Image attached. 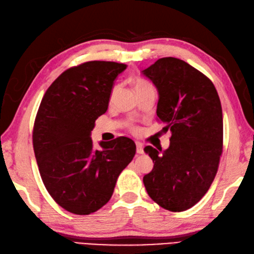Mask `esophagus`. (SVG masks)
<instances>
[{
	"mask_svg": "<svg viewBox=\"0 0 254 254\" xmlns=\"http://www.w3.org/2000/svg\"><path fill=\"white\" fill-rule=\"evenodd\" d=\"M136 147H137V154H142L143 152V146L142 143L139 141H136Z\"/></svg>",
	"mask_w": 254,
	"mask_h": 254,
	"instance_id": "esophagus-1",
	"label": "esophagus"
}]
</instances>
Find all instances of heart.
Returning <instances> with one entry per match:
<instances>
[{
    "mask_svg": "<svg viewBox=\"0 0 254 254\" xmlns=\"http://www.w3.org/2000/svg\"><path fill=\"white\" fill-rule=\"evenodd\" d=\"M149 85L150 84L148 83V82H146V80H142V79H136L135 80V89L136 90H139V89L146 87V86H149ZM117 89H118V87H114L113 88L112 93H111V100L114 98L115 95H116ZM130 131L133 132V133H137L138 131H139V129H138L137 127H130Z\"/></svg>",
    "mask_w": 254,
    "mask_h": 254,
    "instance_id": "heart-1",
    "label": "heart"
}]
</instances>
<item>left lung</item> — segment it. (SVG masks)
Masks as SVG:
<instances>
[{
    "instance_id": "1",
    "label": "left lung",
    "mask_w": 254,
    "mask_h": 254,
    "mask_svg": "<svg viewBox=\"0 0 254 254\" xmlns=\"http://www.w3.org/2000/svg\"><path fill=\"white\" fill-rule=\"evenodd\" d=\"M142 73L159 93L157 121L171 131L170 146L145 152L154 168L143 177L149 197L172 212L200 201L217 175L223 148V119L213 83L201 71L175 57L159 59Z\"/></svg>"
}]
</instances>
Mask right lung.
<instances>
[{
    "mask_svg": "<svg viewBox=\"0 0 254 254\" xmlns=\"http://www.w3.org/2000/svg\"><path fill=\"white\" fill-rule=\"evenodd\" d=\"M126 64L90 61L63 71L43 96L33 148L46 190L68 212L90 214L112 198L118 176L136 154L130 138L93 149L90 131L106 113L114 80Z\"/></svg>",
    "mask_w": 254,
    "mask_h": 254,
    "instance_id": "right-lung-1",
    "label": "right lung"
}]
</instances>
